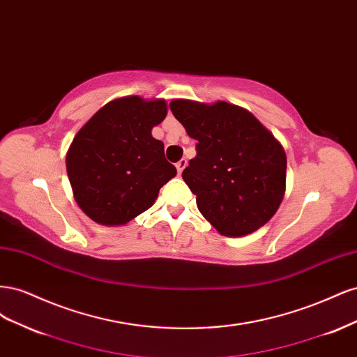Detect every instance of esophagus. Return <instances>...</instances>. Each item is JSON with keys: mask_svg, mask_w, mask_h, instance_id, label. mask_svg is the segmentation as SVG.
<instances>
[{"mask_svg": "<svg viewBox=\"0 0 357 357\" xmlns=\"http://www.w3.org/2000/svg\"><path fill=\"white\" fill-rule=\"evenodd\" d=\"M188 165V162H186V159H180L177 164H176V168H177V171H178V174H181V171L185 169V167Z\"/></svg>", "mask_w": 357, "mask_h": 357, "instance_id": "esophagus-1", "label": "esophagus"}]
</instances>
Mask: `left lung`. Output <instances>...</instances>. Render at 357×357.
I'll return each mask as SVG.
<instances>
[{
	"instance_id": "left-lung-1",
	"label": "left lung",
	"mask_w": 357,
	"mask_h": 357,
	"mask_svg": "<svg viewBox=\"0 0 357 357\" xmlns=\"http://www.w3.org/2000/svg\"><path fill=\"white\" fill-rule=\"evenodd\" d=\"M169 109L197 139V156L181 177L201 214L222 235L257 231L278 210L286 189V153L274 135L247 110L174 100Z\"/></svg>"
}]
</instances>
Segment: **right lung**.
Masks as SVG:
<instances>
[{
    "instance_id": "add662e5",
    "label": "right lung",
    "mask_w": 357,
    "mask_h": 357,
    "mask_svg": "<svg viewBox=\"0 0 357 357\" xmlns=\"http://www.w3.org/2000/svg\"><path fill=\"white\" fill-rule=\"evenodd\" d=\"M167 116L164 100L125 96L105 104L74 137L67 174L79 207L101 225H125L153 205L177 174L152 128Z\"/></svg>"
}]
</instances>
